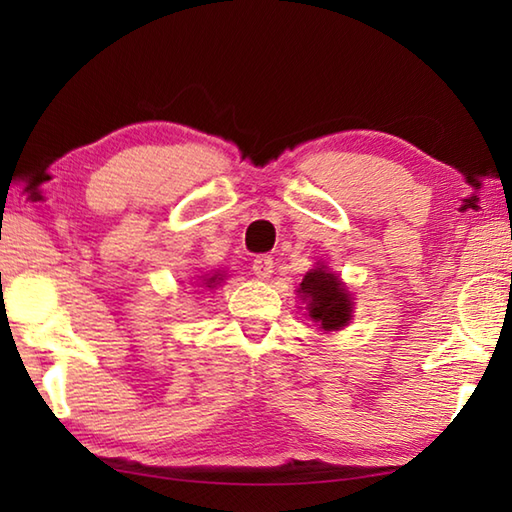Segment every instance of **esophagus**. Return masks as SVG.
Returning <instances> with one entry per match:
<instances>
[{
    "mask_svg": "<svg viewBox=\"0 0 512 512\" xmlns=\"http://www.w3.org/2000/svg\"><path fill=\"white\" fill-rule=\"evenodd\" d=\"M273 268H275V259L270 255H259L253 259V275L257 279H268L273 275Z\"/></svg>",
    "mask_w": 512,
    "mask_h": 512,
    "instance_id": "1",
    "label": "esophagus"
}]
</instances>
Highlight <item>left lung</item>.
Masks as SVG:
<instances>
[{
	"mask_svg": "<svg viewBox=\"0 0 512 512\" xmlns=\"http://www.w3.org/2000/svg\"><path fill=\"white\" fill-rule=\"evenodd\" d=\"M297 292L308 303V317L323 332H336L350 323L354 308L352 295L343 286V281L323 264L306 273Z\"/></svg>",
	"mask_w": 512,
	"mask_h": 512,
	"instance_id": "left-lung-1",
	"label": "left lung"
}]
</instances>
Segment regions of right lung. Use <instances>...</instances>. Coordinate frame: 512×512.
Wrapping results in <instances>:
<instances>
[{
    "label": "right lung",
    "instance_id": "add662e5",
    "mask_svg": "<svg viewBox=\"0 0 512 512\" xmlns=\"http://www.w3.org/2000/svg\"><path fill=\"white\" fill-rule=\"evenodd\" d=\"M202 279H204V286H206V288H215V286L220 284V281H222L220 273H215L213 277H202Z\"/></svg>",
    "mask_w": 512,
    "mask_h": 512
}]
</instances>
